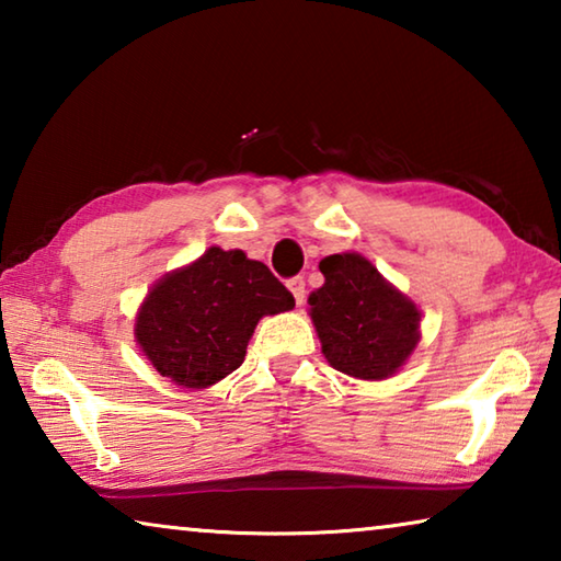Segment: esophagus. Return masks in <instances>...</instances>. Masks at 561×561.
Segmentation results:
<instances>
[{
    "mask_svg": "<svg viewBox=\"0 0 561 561\" xmlns=\"http://www.w3.org/2000/svg\"><path fill=\"white\" fill-rule=\"evenodd\" d=\"M289 289H291V294H294V299H297V304L301 307L304 299H307V284H304V277L289 279Z\"/></svg>",
    "mask_w": 561,
    "mask_h": 561,
    "instance_id": "34e87169",
    "label": "esophagus"
}]
</instances>
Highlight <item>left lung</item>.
I'll list each match as a JSON object with an SVG mask.
<instances>
[{
    "label": "left lung",
    "instance_id": "8db88e82",
    "mask_svg": "<svg viewBox=\"0 0 561 561\" xmlns=\"http://www.w3.org/2000/svg\"><path fill=\"white\" fill-rule=\"evenodd\" d=\"M324 287L309 297L311 321L331 366L364 381H381L411 356L421 311L354 252L319 262Z\"/></svg>",
    "mask_w": 561,
    "mask_h": 561
}]
</instances>
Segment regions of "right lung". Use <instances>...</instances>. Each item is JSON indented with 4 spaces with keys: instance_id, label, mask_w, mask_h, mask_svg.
I'll use <instances>...</instances> for the list:
<instances>
[{
    "instance_id": "obj_1",
    "label": "right lung",
    "mask_w": 561,
    "mask_h": 561,
    "mask_svg": "<svg viewBox=\"0 0 561 561\" xmlns=\"http://www.w3.org/2000/svg\"><path fill=\"white\" fill-rule=\"evenodd\" d=\"M291 307V291L267 264L210 247L148 291L136 339L160 376L183 388H207L240 368L264 314Z\"/></svg>"
}]
</instances>
